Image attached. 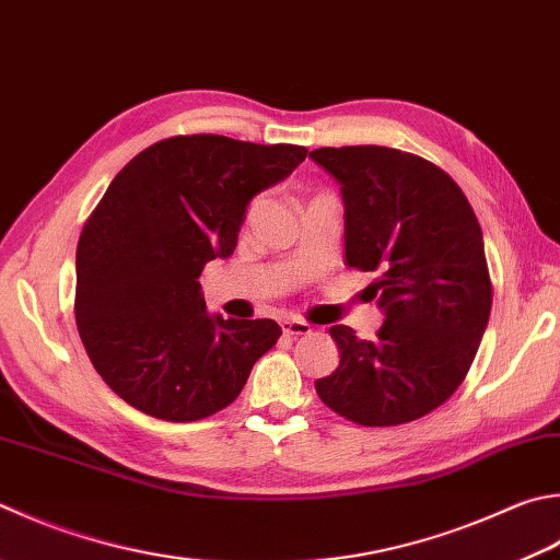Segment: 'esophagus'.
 Instances as JSON below:
<instances>
[{"instance_id": "obj_1", "label": "esophagus", "mask_w": 560, "mask_h": 560, "mask_svg": "<svg viewBox=\"0 0 560 560\" xmlns=\"http://www.w3.org/2000/svg\"><path fill=\"white\" fill-rule=\"evenodd\" d=\"M280 326L288 336H302V334L312 331V326L307 322H302V319H282Z\"/></svg>"}]
</instances>
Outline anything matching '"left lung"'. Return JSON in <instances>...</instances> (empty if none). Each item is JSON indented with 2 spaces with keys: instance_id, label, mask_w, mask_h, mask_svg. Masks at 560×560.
I'll use <instances>...</instances> for the list:
<instances>
[{
  "instance_id": "8db88e82",
  "label": "left lung",
  "mask_w": 560,
  "mask_h": 560,
  "mask_svg": "<svg viewBox=\"0 0 560 560\" xmlns=\"http://www.w3.org/2000/svg\"><path fill=\"white\" fill-rule=\"evenodd\" d=\"M343 197L346 266L377 272L368 288L385 322L373 341L331 326L341 363L314 383L336 415L395 427L444 405L463 383L490 319L482 231L466 195L424 158L385 145L310 153Z\"/></svg>"
}]
</instances>
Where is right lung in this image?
<instances>
[{
    "mask_svg": "<svg viewBox=\"0 0 560 560\" xmlns=\"http://www.w3.org/2000/svg\"><path fill=\"white\" fill-rule=\"evenodd\" d=\"M304 158V145L175 136L114 177L80 234L75 319L94 371L124 402L195 421L238 397L282 331L209 314L199 276L234 253L250 199Z\"/></svg>",
    "mask_w": 560,
    "mask_h": 560,
    "instance_id": "add662e5",
    "label": "right lung"
}]
</instances>
